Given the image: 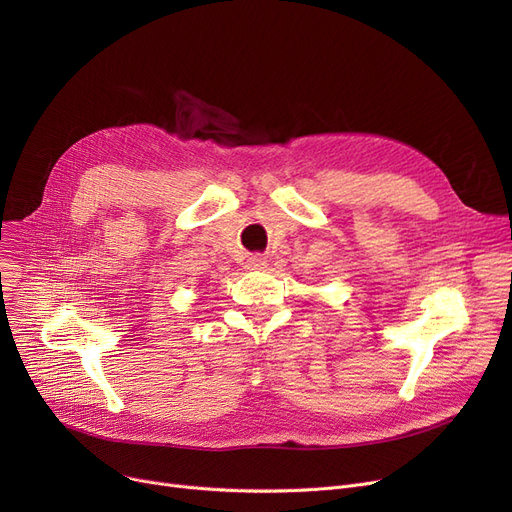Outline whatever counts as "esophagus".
<instances>
[{
    "label": "esophagus",
    "mask_w": 512,
    "mask_h": 512,
    "mask_svg": "<svg viewBox=\"0 0 512 512\" xmlns=\"http://www.w3.org/2000/svg\"><path fill=\"white\" fill-rule=\"evenodd\" d=\"M267 259L263 255H251L247 257V270H265Z\"/></svg>",
    "instance_id": "esophagus-1"
}]
</instances>
